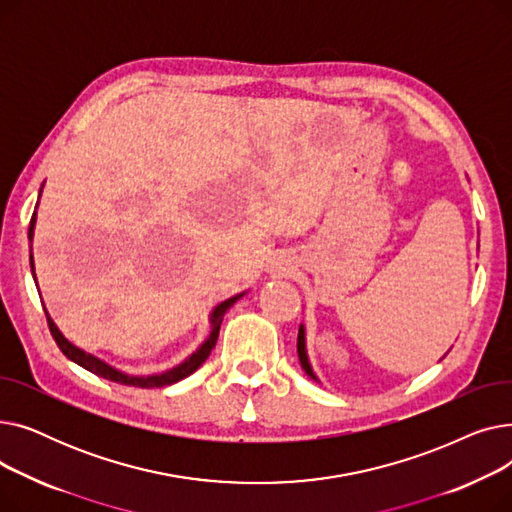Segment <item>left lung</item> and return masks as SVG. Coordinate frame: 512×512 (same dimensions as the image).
<instances>
[{
	"label": "left lung",
	"instance_id": "8db88e82",
	"mask_svg": "<svg viewBox=\"0 0 512 512\" xmlns=\"http://www.w3.org/2000/svg\"><path fill=\"white\" fill-rule=\"evenodd\" d=\"M297 353H299V361H301V367L305 369V373L309 375V378H311V380L319 382V380H317V375L313 373V367H311V363H309V357H307V338H305V326H303V324L299 326V338H297Z\"/></svg>",
	"mask_w": 512,
	"mask_h": 512
}]
</instances>
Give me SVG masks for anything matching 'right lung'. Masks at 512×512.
<instances>
[{"mask_svg":"<svg viewBox=\"0 0 512 512\" xmlns=\"http://www.w3.org/2000/svg\"><path fill=\"white\" fill-rule=\"evenodd\" d=\"M41 191H43V186H41ZM41 191H39V197H41ZM35 224H37V209H35V213H33L31 226H29V240H31V242H33V236H35ZM31 272H33V278H35V284H37L35 261H33V247H31ZM245 294H247V290L240 292V294H234V297H230V299L222 301L220 305L213 307V311L209 313V336L199 344L197 351H193L182 363L174 365L172 369H166V371H161V373H151V375H130V373H126V371H122V369H116V367L110 365V363H105L103 359H99V357H95V355L83 351V348H78L76 344H72V342L60 332V328L56 326V321L51 319V315L47 313V309H45V307H43V309H45V315H47V324H49V332H51L53 340L58 342L60 351H62L70 361H74L76 365L85 367L87 371L99 375V378L116 382V384L137 386V388H164V386H170V384H176V382L188 378V375H191L193 371H197V369L205 363V359L211 355V348L215 346V342H218L220 326H222V319H224L226 311H228L240 297H245Z\"/></svg>","mask_w":512,"mask_h":512,"instance_id":"1","label":"right lung"}]
</instances>
